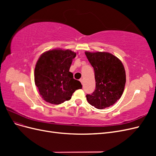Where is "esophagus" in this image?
I'll use <instances>...</instances> for the list:
<instances>
[{
	"instance_id": "34e87169",
	"label": "esophagus",
	"mask_w": 156,
	"mask_h": 156,
	"mask_svg": "<svg viewBox=\"0 0 156 156\" xmlns=\"http://www.w3.org/2000/svg\"><path fill=\"white\" fill-rule=\"evenodd\" d=\"M79 81H80V82L81 83V84H83V79H80Z\"/></svg>"
}]
</instances>
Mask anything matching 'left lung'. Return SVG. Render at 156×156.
Listing matches in <instances>:
<instances>
[{
  "mask_svg": "<svg viewBox=\"0 0 156 156\" xmlns=\"http://www.w3.org/2000/svg\"><path fill=\"white\" fill-rule=\"evenodd\" d=\"M85 55L94 68L96 89L87 94L88 102L98 109L112 105L121 98L126 84V72L123 64L116 56L107 52L90 53Z\"/></svg>",
  "mask_w": 156,
  "mask_h": 156,
  "instance_id": "left-lung-1",
  "label": "left lung"
}]
</instances>
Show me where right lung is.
<instances>
[{
	"instance_id": "1",
	"label": "right lung",
	"mask_w": 156,
	"mask_h": 156,
	"mask_svg": "<svg viewBox=\"0 0 156 156\" xmlns=\"http://www.w3.org/2000/svg\"><path fill=\"white\" fill-rule=\"evenodd\" d=\"M76 53L70 50L53 49L45 52L37 61L34 81L40 96L52 104L69 100L73 93L82 88L80 81L69 72Z\"/></svg>"
}]
</instances>
